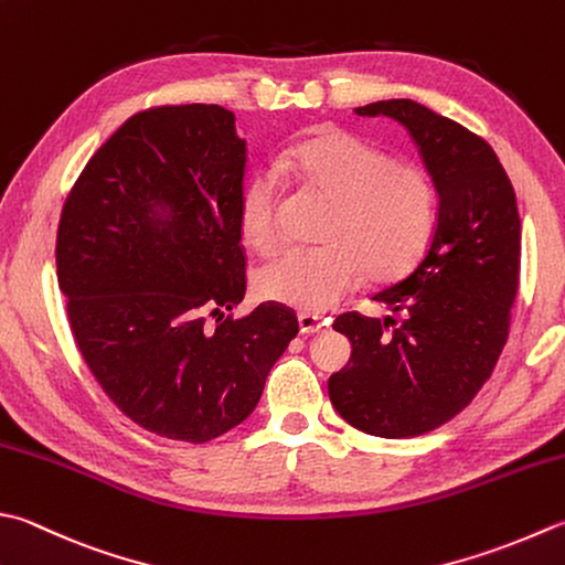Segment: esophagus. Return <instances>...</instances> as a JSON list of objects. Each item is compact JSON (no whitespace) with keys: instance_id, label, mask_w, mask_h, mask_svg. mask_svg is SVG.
<instances>
[{"instance_id":"1","label":"esophagus","mask_w":565,"mask_h":565,"mask_svg":"<svg viewBox=\"0 0 565 565\" xmlns=\"http://www.w3.org/2000/svg\"><path fill=\"white\" fill-rule=\"evenodd\" d=\"M328 326V320L318 318L313 313H298V328H301V333L306 335H313V333H320Z\"/></svg>"}]
</instances>
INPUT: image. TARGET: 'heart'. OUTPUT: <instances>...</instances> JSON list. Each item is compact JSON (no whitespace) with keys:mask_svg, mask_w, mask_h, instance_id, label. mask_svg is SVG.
<instances>
[{"mask_svg":"<svg viewBox=\"0 0 565 565\" xmlns=\"http://www.w3.org/2000/svg\"><path fill=\"white\" fill-rule=\"evenodd\" d=\"M323 195L330 210L320 247H294L257 276L269 301L318 313L367 281H390L424 252L436 213V191L422 166L392 161L390 153L348 131L326 129L296 143L254 175L239 201V227L247 245L271 254L281 245V183Z\"/></svg>","mask_w":565,"mask_h":565,"instance_id":"b5f03b06","label":"heart"}]
</instances>
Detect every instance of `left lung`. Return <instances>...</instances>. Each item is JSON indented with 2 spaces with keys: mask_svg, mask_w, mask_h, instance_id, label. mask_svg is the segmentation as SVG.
I'll use <instances>...</instances> for the list:
<instances>
[{
  "mask_svg": "<svg viewBox=\"0 0 565 565\" xmlns=\"http://www.w3.org/2000/svg\"><path fill=\"white\" fill-rule=\"evenodd\" d=\"M355 113L408 129L436 185L438 220L424 257L372 296L396 319L335 318L352 355L328 394L358 430L412 438L450 422L490 380L510 335L522 220L510 175L482 137L414 99Z\"/></svg>",
  "mask_w": 565,
  "mask_h": 565,
  "instance_id": "obj_1",
  "label": "left lung"
}]
</instances>
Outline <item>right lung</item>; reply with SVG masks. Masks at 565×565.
Listing matches in <instances>:
<instances>
[{
	"label": "right lung",
	"instance_id": "add662e5",
	"mask_svg": "<svg viewBox=\"0 0 565 565\" xmlns=\"http://www.w3.org/2000/svg\"><path fill=\"white\" fill-rule=\"evenodd\" d=\"M247 147L220 105L129 117L63 203L55 267L75 345L121 414L207 444L245 422L298 333L291 308L225 316L247 291Z\"/></svg>",
	"mask_w": 565,
	"mask_h": 565
}]
</instances>
